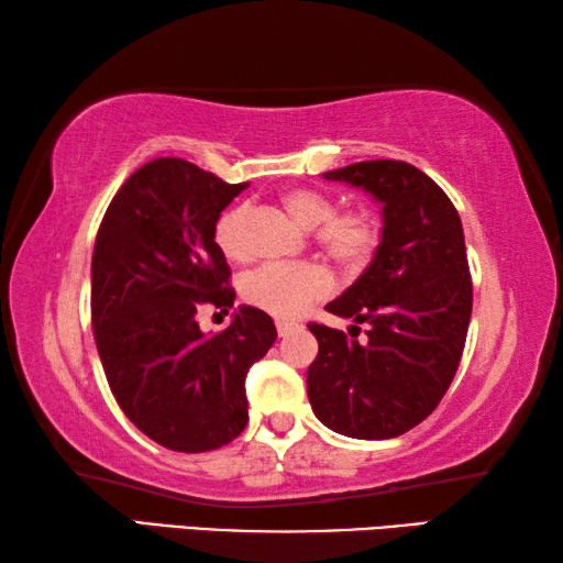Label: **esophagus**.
<instances>
[{
    "label": "esophagus",
    "mask_w": 563,
    "mask_h": 563,
    "mask_svg": "<svg viewBox=\"0 0 563 563\" xmlns=\"http://www.w3.org/2000/svg\"><path fill=\"white\" fill-rule=\"evenodd\" d=\"M275 328H278V335H280V338H288L290 332L298 330V325H295V322H285V320L275 322Z\"/></svg>",
    "instance_id": "34e87169"
}]
</instances>
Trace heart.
<instances>
[{"mask_svg":"<svg viewBox=\"0 0 563 563\" xmlns=\"http://www.w3.org/2000/svg\"><path fill=\"white\" fill-rule=\"evenodd\" d=\"M283 203L295 221L305 228H316V243L332 261L347 268H360L373 258L379 243V225L367 208H350L335 213V203L325 194L312 188H292L283 196ZM245 221L247 206H233L218 218L216 243L228 258H245ZM332 292V275L318 263L263 265L245 275L243 298L271 312L275 318L292 320L302 316L312 302Z\"/></svg>","mask_w":563,"mask_h":563,"instance_id":"1","label":"heart"}]
</instances>
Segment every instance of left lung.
I'll use <instances>...</instances> for the list:
<instances>
[{
  "label": "left lung",
  "instance_id": "obj_1",
  "mask_svg": "<svg viewBox=\"0 0 563 563\" xmlns=\"http://www.w3.org/2000/svg\"><path fill=\"white\" fill-rule=\"evenodd\" d=\"M328 180L365 188L383 203V241L367 271L325 305L342 330L310 322L312 412L332 432L393 440L434 412L460 367L472 318V278L456 208L405 161H360ZM368 322L360 343L357 324Z\"/></svg>",
  "mask_w": 563,
  "mask_h": 563
}]
</instances>
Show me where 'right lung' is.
Here are the masks:
<instances>
[{"label": "right lung", "mask_w": 563, "mask_h": 563, "mask_svg": "<svg viewBox=\"0 0 563 563\" xmlns=\"http://www.w3.org/2000/svg\"><path fill=\"white\" fill-rule=\"evenodd\" d=\"M243 188L184 158L148 161L117 190L93 243L103 373L123 415L174 452H211L245 430V375L278 338L268 312L247 305L218 335L196 320L201 305L233 308L216 223Z\"/></svg>", "instance_id": "obj_1"}]
</instances>
